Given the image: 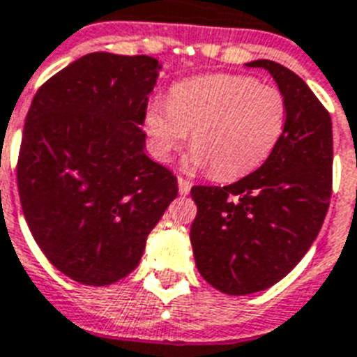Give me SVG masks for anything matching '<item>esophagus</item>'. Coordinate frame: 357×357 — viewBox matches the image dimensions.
<instances>
[{
    "label": "esophagus",
    "instance_id": "esophagus-1",
    "mask_svg": "<svg viewBox=\"0 0 357 357\" xmlns=\"http://www.w3.org/2000/svg\"><path fill=\"white\" fill-rule=\"evenodd\" d=\"M190 187H192V183H190L189 179L178 178V189H179V195H189Z\"/></svg>",
    "mask_w": 357,
    "mask_h": 357
}]
</instances>
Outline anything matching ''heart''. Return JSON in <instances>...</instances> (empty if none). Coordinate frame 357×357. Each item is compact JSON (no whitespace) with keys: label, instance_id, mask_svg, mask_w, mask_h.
<instances>
[{"label":"heart","instance_id":"heart-1","mask_svg":"<svg viewBox=\"0 0 357 357\" xmlns=\"http://www.w3.org/2000/svg\"><path fill=\"white\" fill-rule=\"evenodd\" d=\"M284 129V93L241 75L181 82L170 91V100L155 99L146 112V130L157 157L168 159L192 130L189 165L211 168L209 174L221 181L262 167Z\"/></svg>","mask_w":357,"mask_h":357}]
</instances>
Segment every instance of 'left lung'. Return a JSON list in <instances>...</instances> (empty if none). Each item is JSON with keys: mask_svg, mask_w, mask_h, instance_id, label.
Masks as SVG:
<instances>
[{"mask_svg": "<svg viewBox=\"0 0 357 357\" xmlns=\"http://www.w3.org/2000/svg\"><path fill=\"white\" fill-rule=\"evenodd\" d=\"M273 76L287 99V129L262 167L227 187L195 185L190 243L200 275L230 296L260 292L305 257L326 219L333 183L330 112L281 63H247Z\"/></svg>", "mask_w": 357, "mask_h": 357, "instance_id": "8db88e82", "label": "left lung"}]
</instances>
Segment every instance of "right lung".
Here are the masks:
<instances>
[{
    "mask_svg": "<svg viewBox=\"0 0 357 357\" xmlns=\"http://www.w3.org/2000/svg\"><path fill=\"white\" fill-rule=\"evenodd\" d=\"M159 61L93 52L35 93L16 162L27 227L54 268L106 287L138 266L178 197V179L144 153Z\"/></svg>",
    "mask_w": 357,
    "mask_h": 357,
    "instance_id": "1",
    "label": "right lung"
}]
</instances>
